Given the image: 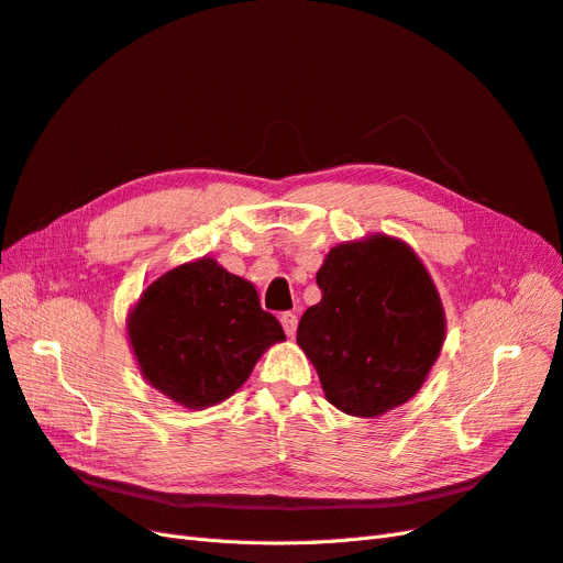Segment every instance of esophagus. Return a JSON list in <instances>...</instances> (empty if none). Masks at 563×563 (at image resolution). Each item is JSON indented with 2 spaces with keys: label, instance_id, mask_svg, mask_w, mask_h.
<instances>
[{
  "label": "esophagus",
  "instance_id": "esophagus-1",
  "mask_svg": "<svg viewBox=\"0 0 563 563\" xmlns=\"http://www.w3.org/2000/svg\"><path fill=\"white\" fill-rule=\"evenodd\" d=\"M279 321H282V327H284L286 335L294 338V335H296V329H298V317H296L294 312H284V314L279 317Z\"/></svg>",
  "mask_w": 563,
  "mask_h": 563
}]
</instances>
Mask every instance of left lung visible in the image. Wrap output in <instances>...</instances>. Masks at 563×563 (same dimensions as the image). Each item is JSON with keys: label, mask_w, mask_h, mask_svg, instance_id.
I'll return each instance as SVG.
<instances>
[{"label": "left lung", "mask_w": 563, "mask_h": 563, "mask_svg": "<svg viewBox=\"0 0 563 563\" xmlns=\"http://www.w3.org/2000/svg\"><path fill=\"white\" fill-rule=\"evenodd\" d=\"M298 345L327 399L378 418L418 395L446 338L444 305L416 251L387 234L338 244L317 272Z\"/></svg>", "instance_id": "left-lung-1"}]
</instances>
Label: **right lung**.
I'll return each instance as SVG.
<instances>
[{"mask_svg":"<svg viewBox=\"0 0 563 563\" xmlns=\"http://www.w3.org/2000/svg\"><path fill=\"white\" fill-rule=\"evenodd\" d=\"M126 333L143 378L192 411L234 395L263 352L286 340L253 284L209 255L152 282L129 312Z\"/></svg>","mask_w":563,"mask_h":563,"instance_id":"right-lung-1","label":"right lung"}]
</instances>
